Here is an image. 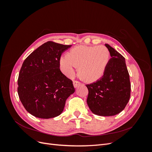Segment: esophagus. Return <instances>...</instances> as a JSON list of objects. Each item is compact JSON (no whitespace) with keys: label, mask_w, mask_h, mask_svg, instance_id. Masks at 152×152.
<instances>
[{"label":"esophagus","mask_w":152,"mask_h":152,"mask_svg":"<svg viewBox=\"0 0 152 152\" xmlns=\"http://www.w3.org/2000/svg\"><path fill=\"white\" fill-rule=\"evenodd\" d=\"M73 86H74L75 87H77L78 86H79L80 84H81V83L80 82L77 81V80H74L73 82Z\"/></svg>","instance_id":"1"}]
</instances>
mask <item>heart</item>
<instances>
[{
    "label": "heart",
    "instance_id": "heart-1",
    "mask_svg": "<svg viewBox=\"0 0 152 152\" xmlns=\"http://www.w3.org/2000/svg\"><path fill=\"white\" fill-rule=\"evenodd\" d=\"M109 50L104 45H79L70 49L68 54L59 58L61 72L68 77L75 75L79 66V75L87 81L93 82L104 74L110 61Z\"/></svg>",
    "mask_w": 152,
    "mask_h": 152
}]
</instances>
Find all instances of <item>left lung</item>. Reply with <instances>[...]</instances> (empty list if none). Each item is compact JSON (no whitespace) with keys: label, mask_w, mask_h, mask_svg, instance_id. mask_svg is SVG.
Segmentation results:
<instances>
[{"label":"left lung","mask_w":152,"mask_h":152,"mask_svg":"<svg viewBox=\"0 0 152 152\" xmlns=\"http://www.w3.org/2000/svg\"><path fill=\"white\" fill-rule=\"evenodd\" d=\"M111 58L103 76L86 84L87 103L91 111L100 116H113L125 108L131 96L129 74L125 58L108 44H105Z\"/></svg>","instance_id":"1"}]
</instances>
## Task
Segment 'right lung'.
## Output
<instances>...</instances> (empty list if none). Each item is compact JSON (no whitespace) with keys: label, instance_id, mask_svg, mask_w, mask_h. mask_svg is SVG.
<instances>
[{"label":"right lung","instance_id":"right-lung-1","mask_svg":"<svg viewBox=\"0 0 152 152\" xmlns=\"http://www.w3.org/2000/svg\"><path fill=\"white\" fill-rule=\"evenodd\" d=\"M71 47L53 41L41 45L23 63L18 79V93L28 113L40 118L57 117L66 99L75 92L72 80L59 68L61 54Z\"/></svg>","mask_w":152,"mask_h":152}]
</instances>
